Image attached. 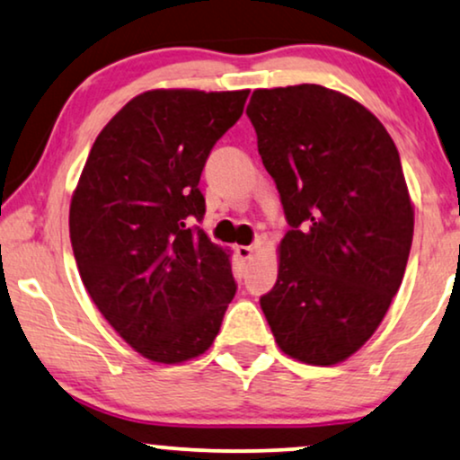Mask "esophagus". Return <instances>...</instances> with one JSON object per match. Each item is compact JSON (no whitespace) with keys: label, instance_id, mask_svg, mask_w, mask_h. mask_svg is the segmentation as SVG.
I'll use <instances>...</instances> for the list:
<instances>
[{"label":"esophagus","instance_id":"1","mask_svg":"<svg viewBox=\"0 0 460 460\" xmlns=\"http://www.w3.org/2000/svg\"><path fill=\"white\" fill-rule=\"evenodd\" d=\"M235 254H237V259L246 263V261L252 259L254 248H252V246H237V248H235Z\"/></svg>","mask_w":460,"mask_h":460}]
</instances>
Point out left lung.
Returning <instances> with one entry per match:
<instances>
[{"label":"left lung","mask_w":460,"mask_h":460,"mask_svg":"<svg viewBox=\"0 0 460 460\" xmlns=\"http://www.w3.org/2000/svg\"><path fill=\"white\" fill-rule=\"evenodd\" d=\"M246 114L290 225L261 310L284 354L337 365L380 327L408 265L397 146L363 103L321 84L257 89Z\"/></svg>","instance_id":"obj_1"}]
</instances>
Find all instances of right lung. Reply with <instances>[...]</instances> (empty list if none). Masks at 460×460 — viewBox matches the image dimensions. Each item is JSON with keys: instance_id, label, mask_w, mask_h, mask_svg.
<instances>
[{"instance_id": "obj_1", "label": "right lung", "mask_w": 460, "mask_h": 460, "mask_svg": "<svg viewBox=\"0 0 460 460\" xmlns=\"http://www.w3.org/2000/svg\"><path fill=\"white\" fill-rule=\"evenodd\" d=\"M248 93H139L97 136L74 189L69 240L86 293L153 363L206 352L235 295L231 252L189 223L206 214L203 165Z\"/></svg>"}]
</instances>
